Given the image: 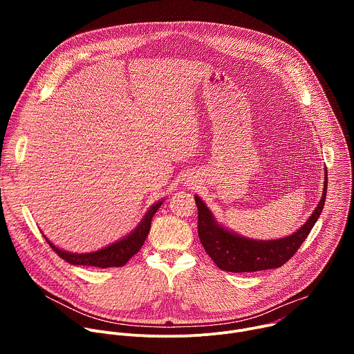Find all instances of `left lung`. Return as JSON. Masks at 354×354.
Instances as JSON below:
<instances>
[{"label":"left lung","instance_id":"obj_1","mask_svg":"<svg viewBox=\"0 0 354 354\" xmlns=\"http://www.w3.org/2000/svg\"><path fill=\"white\" fill-rule=\"evenodd\" d=\"M326 187L328 172H325L322 198L308 221L290 236L273 241H255L230 232L216 223L212 212L201 198L194 196L198 212L197 232L200 242L214 263L225 272L243 273L280 268L294 257L298 248L311 232L324 210Z\"/></svg>","mask_w":354,"mask_h":354}]
</instances>
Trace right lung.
Listing matches in <instances>:
<instances>
[{"mask_svg": "<svg viewBox=\"0 0 354 354\" xmlns=\"http://www.w3.org/2000/svg\"><path fill=\"white\" fill-rule=\"evenodd\" d=\"M161 205H162V201H158V203H156L153 207H151L145 213V216L141 220V223L138 224V227L130 235H127L122 241H118L104 249L91 252V254H71V252H66V250L56 248L46 236H44V239L47 241V243L50 246H52V249L62 259H64L66 262H68L71 265L96 266V268H102V269L120 268V266H124L129 262V259H131V257L136 255L140 250V248L142 246V243L149 232V228H151V220H153L154 214L157 213V210L160 209Z\"/></svg>", "mask_w": 354, "mask_h": 354, "instance_id": "right-lung-1", "label": "right lung"}]
</instances>
